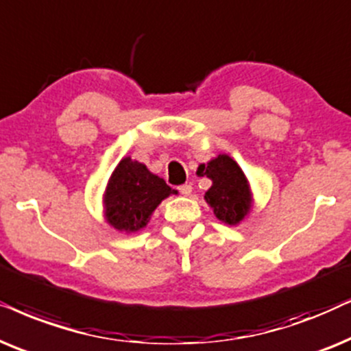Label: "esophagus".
<instances>
[{
	"mask_svg": "<svg viewBox=\"0 0 351 351\" xmlns=\"http://www.w3.org/2000/svg\"><path fill=\"white\" fill-rule=\"evenodd\" d=\"M178 189L183 195H191V193H193V186L191 184H183V186H180Z\"/></svg>",
	"mask_w": 351,
	"mask_h": 351,
	"instance_id": "esophagus-1",
	"label": "esophagus"
}]
</instances>
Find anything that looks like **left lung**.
<instances>
[{"instance_id": "obj_1", "label": "left lung", "mask_w": 351, "mask_h": 351, "mask_svg": "<svg viewBox=\"0 0 351 351\" xmlns=\"http://www.w3.org/2000/svg\"><path fill=\"white\" fill-rule=\"evenodd\" d=\"M197 173L212 180V186L204 199L219 221L237 226L249 218L254 208V193L245 173L236 160L228 154H219L210 162L200 163Z\"/></svg>"}]
</instances>
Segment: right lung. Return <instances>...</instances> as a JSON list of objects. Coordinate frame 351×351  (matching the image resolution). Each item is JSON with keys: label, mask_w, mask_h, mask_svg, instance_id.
I'll use <instances>...</instances> for the list:
<instances>
[{"label": "right lung", "mask_w": 351, "mask_h": 351, "mask_svg": "<svg viewBox=\"0 0 351 351\" xmlns=\"http://www.w3.org/2000/svg\"><path fill=\"white\" fill-rule=\"evenodd\" d=\"M171 194L176 191L144 163L123 157L112 171L102 194L104 218L117 231L138 232L147 226L156 208Z\"/></svg>", "instance_id": "right-lung-1"}]
</instances>
